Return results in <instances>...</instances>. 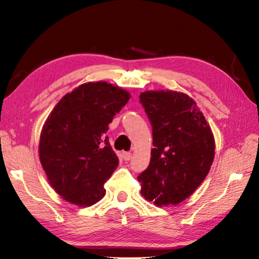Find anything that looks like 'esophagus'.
Returning a JSON list of instances; mask_svg holds the SVG:
<instances>
[{
  "mask_svg": "<svg viewBox=\"0 0 259 259\" xmlns=\"http://www.w3.org/2000/svg\"><path fill=\"white\" fill-rule=\"evenodd\" d=\"M122 156H123V159H124L125 161H128V160H131V158H132V153H131V152H123V153H122Z\"/></svg>",
  "mask_w": 259,
  "mask_h": 259,
  "instance_id": "1",
  "label": "esophagus"
}]
</instances>
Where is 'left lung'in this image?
Segmentation results:
<instances>
[{"label":"left lung","instance_id":"left-lung-1","mask_svg":"<svg viewBox=\"0 0 259 259\" xmlns=\"http://www.w3.org/2000/svg\"><path fill=\"white\" fill-rule=\"evenodd\" d=\"M140 103L152 125L151 159L137 178L143 197L158 206L178 204L207 176L215 139L204 115L187 94L148 91Z\"/></svg>","mask_w":259,"mask_h":259}]
</instances>
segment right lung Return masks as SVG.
<instances>
[{
  "instance_id": "obj_1",
  "label": "right lung",
  "mask_w": 259,
  "mask_h": 259,
  "mask_svg": "<svg viewBox=\"0 0 259 259\" xmlns=\"http://www.w3.org/2000/svg\"><path fill=\"white\" fill-rule=\"evenodd\" d=\"M130 98L119 86L84 83L66 94L46 119L40 161L53 189L67 202L86 207L105 197L104 185L119 164L106 133Z\"/></svg>"
}]
</instances>
